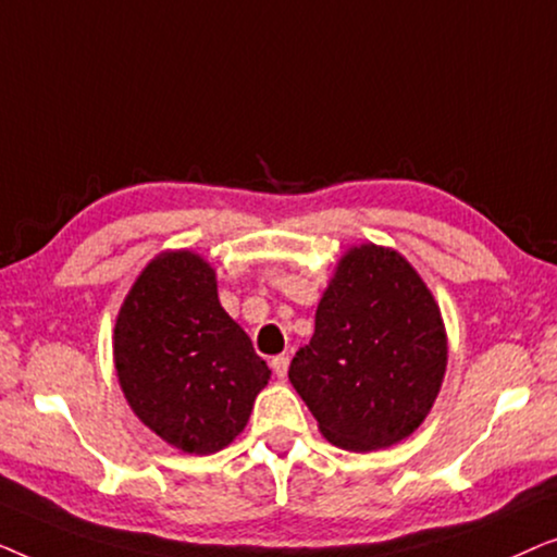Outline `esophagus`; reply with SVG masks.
Masks as SVG:
<instances>
[{
    "mask_svg": "<svg viewBox=\"0 0 557 557\" xmlns=\"http://www.w3.org/2000/svg\"><path fill=\"white\" fill-rule=\"evenodd\" d=\"M271 368H273V372H276V377L284 380L286 372H288V355H276V357H273Z\"/></svg>",
    "mask_w": 557,
    "mask_h": 557,
    "instance_id": "1",
    "label": "esophagus"
}]
</instances>
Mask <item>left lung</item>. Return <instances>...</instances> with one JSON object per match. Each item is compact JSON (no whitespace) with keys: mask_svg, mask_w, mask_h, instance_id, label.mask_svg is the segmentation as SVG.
<instances>
[{"mask_svg":"<svg viewBox=\"0 0 557 557\" xmlns=\"http://www.w3.org/2000/svg\"><path fill=\"white\" fill-rule=\"evenodd\" d=\"M441 309L398 250L349 248L317 307L288 380L330 444L375 451L408 438L446 372Z\"/></svg>","mask_w":557,"mask_h":557,"instance_id":"1","label":"left lung"}]
</instances>
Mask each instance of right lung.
<instances>
[{
    "label": "right lung",
    "instance_id": "obj_1",
    "mask_svg": "<svg viewBox=\"0 0 557 557\" xmlns=\"http://www.w3.org/2000/svg\"><path fill=\"white\" fill-rule=\"evenodd\" d=\"M119 385L139 421L185 454H215L246 429L271 370L220 307L212 265L159 253L134 281L113 330Z\"/></svg>",
    "mask_w": 557,
    "mask_h": 557
}]
</instances>
